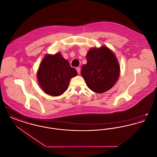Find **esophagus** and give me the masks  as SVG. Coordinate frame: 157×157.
<instances>
[{
  "label": "esophagus",
  "mask_w": 157,
  "mask_h": 157,
  "mask_svg": "<svg viewBox=\"0 0 157 157\" xmlns=\"http://www.w3.org/2000/svg\"><path fill=\"white\" fill-rule=\"evenodd\" d=\"M76 71H77V72H78V74H80V72H81V67H76Z\"/></svg>",
  "instance_id": "esophagus-1"
}]
</instances>
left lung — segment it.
I'll return each mask as SVG.
<instances>
[{"instance_id":"left-lung-1","label":"left lung","mask_w":157,"mask_h":157,"mask_svg":"<svg viewBox=\"0 0 157 157\" xmlns=\"http://www.w3.org/2000/svg\"><path fill=\"white\" fill-rule=\"evenodd\" d=\"M87 63L81 75L87 86L96 93L110 90L120 76V67L115 55L107 47L90 49L86 55Z\"/></svg>"}]
</instances>
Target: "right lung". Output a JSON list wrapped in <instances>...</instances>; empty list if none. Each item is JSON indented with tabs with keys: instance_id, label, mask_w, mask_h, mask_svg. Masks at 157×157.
I'll return each mask as SVG.
<instances>
[{
	"instance_id": "right-lung-1",
	"label": "right lung",
	"mask_w": 157,
	"mask_h": 157,
	"mask_svg": "<svg viewBox=\"0 0 157 157\" xmlns=\"http://www.w3.org/2000/svg\"><path fill=\"white\" fill-rule=\"evenodd\" d=\"M76 75L75 68L57 53L45 56L39 67L37 77L40 88L46 94L59 96L67 90L71 79Z\"/></svg>"
}]
</instances>
